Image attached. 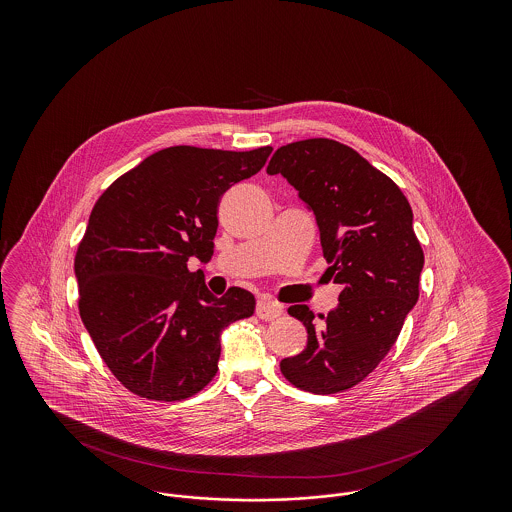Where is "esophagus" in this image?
Instances as JSON below:
<instances>
[{
    "mask_svg": "<svg viewBox=\"0 0 512 512\" xmlns=\"http://www.w3.org/2000/svg\"><path fill=\"white\" fill-rule=\"evenodd\" d=\"M257 317L261 320H274V318L282 315V305L280 303H274V301H267V299H261L257 303V309H255Z\"/></svg>",
    "mask_w": 512,
    "mask_h": 512,
    "instance_id": "obj_1",
    "label": "esophagus"
}]
</instances>
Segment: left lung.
<instances>
[{"label":"left lung","instance_id":"obj_1","mask_svg":"<svg viewBox=\"0 0 512 512\" xmlns=\"http://www.w3.org/2000/svg\"><path fill=\"white\" fill-rule=\"evenodd\" d=\"M267 172L282 174L315 213L326 274L343 288L322 322L307 305L288 309L307 328V347L280 370L299 390H349L390 353L418 301L424 253L413 209L391 178L336 140L282 146Z\"/></svg>","mask_w":512,"mask_h":512}]
</instances>
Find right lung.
<instances>
[{"mask_svg": "<svg viewBox=\"0 0 512 512\" xmlns=\"http://www.w3.org/2000/svg\"><path fill=\"white\" fill-rule=\"evenodd\" d=\"M272 147L161 149L96 201L74 257L78 311L126 390L182 401L219 370L220 332L253 315L255 297L207 290L188 261L213 255L220 197L267 163Z\"/></svg>", "mask_w": 512, "mask_h": 512, "instance_id": "add662e5", "label": "right lung"}]
</instances>
